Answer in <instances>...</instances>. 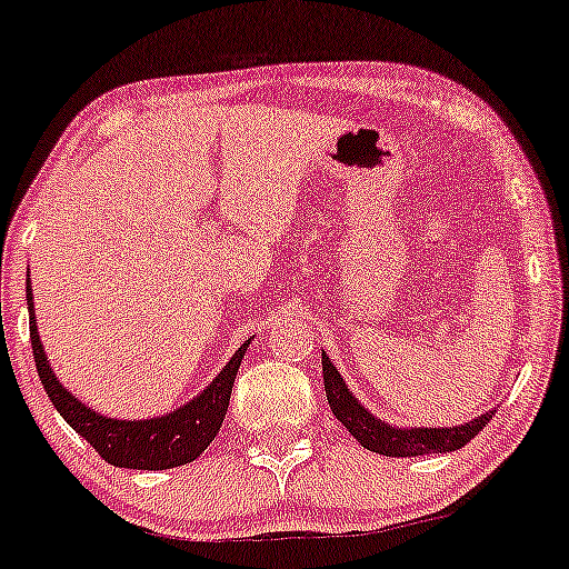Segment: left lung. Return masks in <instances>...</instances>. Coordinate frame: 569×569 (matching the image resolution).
I'll list each match as a JSON object with an SVG mask.
<instances>
[{
	"label": "left lung",
	"mask_w": 569,
	"mask_h": 569,
	"mask_svg": "<svg viewBox=\"0 0 569 569\" xmlns=\"http://www.w3.org/2000/svg\"><path fill=\"white\" fill-rule=\"evenodd\" d=\"M323 385H326V401L331 411L345 428L350 430L352 439L369 452L385 457H417V455H439L462 449L468 441L479 433L481 428L492 420V411L476 417L471 422L452 428H396L388 426L385 420H377L369 409L358 403V398L350 393L348 385L342 382L335 363L323 352Z\"/></svg>",
	"instance_id": "left-lung-1"
}]
</instances>
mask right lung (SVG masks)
Listing matches in <instances>:
<instances>
[{
	"label": "right lung",
	"instance_id": "right-lung-1",
	"mask_svg": "<svg viewBox=\"0 0 569 569\" xmlns=\"http://www.w3.org/2000/svg\"><path fill=\"white\" fill-rule=\"evenodd\" d=\"M26 299H29V331L31 348H34V363L48 390L50 401L58 415L82 436L90 447L114 468H136V471H166V468L187 466L206 452L208 443L217 439L221 422H224L227 407H230L232 382L238 375L251 339L238 348L219 377L208 385L198 398L179 407L171 415L152 417V420H114L84 407L58 382L44 356L42 342L34 321V302H31V286L26 280Z\"/></svg>",
	"mask_w": 569,
	"mask_h": 569
}]
</instances>
